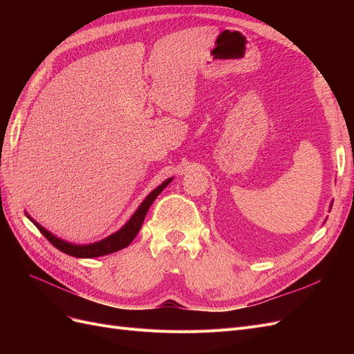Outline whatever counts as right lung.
<instances>
[{"label":"right lung","mask_w":354,"mask_h":354,"mask_svg":"<svg viewBox=\"0 0 354 354\" xmlns=\"http://www.w3.org/2000/svg\"><path fill=\"white\" fill-rule=\"evenodd\" d=\"M171 181H173V178H168V180L164 181L162 185H159L155 190H152L151 194L146 196V199L140 203V207H138L137 211L133 214V217L125 223L124 227H121L120 230L115 232L113 234H111V236H108V238H104L99 242L88 243V245H75V243H71V242H66V241H62L60 238H57L53 233H50L47 229L42 227L39 223H37L35 220H32L28 216V214H26V216L32 223L35 224L37 229L53 243V246H56L59 251L65 252L68 255H72V257H77V259H94V257H102V255H108V254L120 251V250L125 248V246H128L133 242V239L136 238V234L140 232V229H142V224L145 221V217H146V212H147L149 207L152 205L153 201L156 199V196L171 183Z\"/></svg>","instance_id":"obj_1"}]
</instances>
